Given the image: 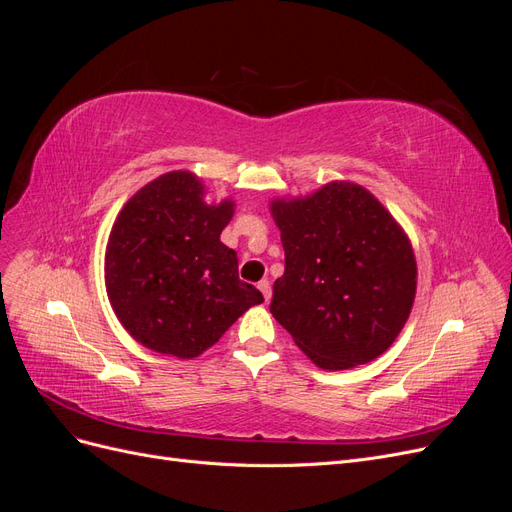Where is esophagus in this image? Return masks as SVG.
Listing matches in <instances>:
<instances>
[{
	"mask_svg": "<svg viewBox=\"0 0 512 512\" xmlns=\"http://www.w3.org/2000/svg\"><path fill=\"white\" fill-rule=\"evenodd\" d=\"M258 290L262 292V297H265V301H271V282L269 280H262V282H258Z\"/></svg>",
	"mask_w": 512,
	"mask_h": 512,
	"instance_id": "esophagus-1",
	"label": "esophagus"
}]
</instances>
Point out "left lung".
<instances>
[{"mask_svg": "<svg viewBox=\"0 0 512 512\" xmlns=\"http://www.w3.org/2000/svg\"><path fill=\"white\" fill-rule=\"evenodd\" d=\"M284 275L271 314L322 369L374 361L410 316L416 260L404 230L365 188L333 181L294 200H273Z\"/></svg>", "mask_w": 512, "mask_h": 512, "instance_id": "obj_1", "label": "left lung"}]
</instances>
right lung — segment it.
<instances>
[{
	"label": "right lung",
	"instance_id": "right-lung-1",
	"mask_svg": "<svg viewBox=\"0 0 512 512\" xmlns=\"http://www.w3.org/2000/svg\"><path fill=\"white\" fill-rule=\"evenodd\" d=\"M203 185L173 170L138 190L113 224L106 292L119 322L143 346L194 359L262 292L239 280L237 252L220 235L232 203L207 205Z\"/></svg>",
	"mask_w": 512,
	"mask_h": 512
}]
</instances>
